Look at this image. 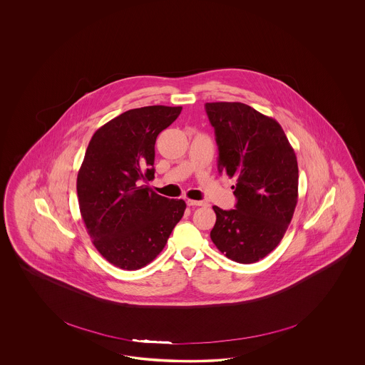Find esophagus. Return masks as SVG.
<instances>
[{
    "label": "esophagus",
    "mask_w": 365,
    "mask_h": 365,
    "mask_svg": "<svg viewBox=\"0 0 365 365\" xmlns=\"http://www.w3.org/2000/svg\"><path fill=\"white\" fill-rule=\"evenodd\" d=\"M188 206H206V202L203 200H194V199H187Z\"/></svg>",
    "instance_id": "obj_1"
}]
</instances>
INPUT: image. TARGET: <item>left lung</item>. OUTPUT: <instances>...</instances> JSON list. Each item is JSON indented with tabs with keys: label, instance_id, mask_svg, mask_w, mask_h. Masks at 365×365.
I'll list each match as a JSON object with an SVG mask.
<instances>
[{
	"label": "left lung",
	"instance_id": "8db88e82",
	"mask_svg": "<svg viewBox=\"0 0 365 365\" xmlns=\"http://www.w3.org/2000/svg\"><path fill=\"white\" fill-rule=\"evenodd\" d=\"M205 108L218 144V170L237 179L235 209L212 206L211 241L232 261L253 264L276 249L293 218L297 158L282 127L250 106L218 101Z\"/></svg>",
	"mask_w": 365,
	"mask_h": 365
}]
</instances>
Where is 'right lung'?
<instances>
[{
	"instance_id": "add662e5",
	"label": "right lung",
	"mask_w": 365,
	"mask_h": 365,
	"mask_svg": "<svg viewBox=\"0 0 365 365\" xmlns=\"http://www.w3.org/2000/svg\"><path fill=\"white\" fill-rule=\"evenodd\" d=\"M180 110L166 106L125 110L89 142L78 170V206L92 243L116 267L138 270L150 264L185 214L183 199L140 186L154 179L158 135Z\"/></svg>"
}]
</instances>
